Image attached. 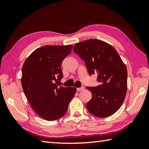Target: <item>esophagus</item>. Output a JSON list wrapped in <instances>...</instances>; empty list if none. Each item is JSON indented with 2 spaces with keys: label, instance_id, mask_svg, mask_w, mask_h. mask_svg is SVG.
<instances>
[{
  "label": "esophagus",
  "instance_id": "1",
  "mask_svg": "<svg viewBox=\"0 0 149 149\" xmlns=\"http://www.w3.org/2000/svg\"><path fill=\"white\" fill-rule=\"evenodd\" d=\"M84 88L83 86H82V87L78 88L76 89V91H77L78 92H79V91H83V90H84Z\"/></svg>",
  "mask_w": 149,
  "mask_h": 149
}]
</instances>
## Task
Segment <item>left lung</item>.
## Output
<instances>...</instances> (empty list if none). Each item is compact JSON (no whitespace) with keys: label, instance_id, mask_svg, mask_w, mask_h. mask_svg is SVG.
Here are the masks:
<instances>
[{"label":"left lung","instance_id":"left-lung-1","mask_svg":"<svg viewBox=\"0 0 149 149\" xmlns=\"http://www.w3.org/2000/svg\"><path fill=\"white\" fill-rule=\"evenodd\" d=\"M73 51L84 60L89 74H97L95 87H87L92 98L88 111L99 118L110 116L123 104L127 89V71L116 49L104 42L89 39L77 43Z\"/></svg>","mask_w":149,"mask_h":149}]
</instances>
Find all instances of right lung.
Segmentation results:
<instances>
[{
  "instance_id": "right-lung-1",
  "label": "right lung",
  "mask_w": 149,
  "mask_h": 149,
  "mask_svg": "<svg viewBox=\"0 0 149 149\" xmlns=\"http://www.w3.org/2000/svg\"><path fill=\"white\" fill-rule=\"evenodd\" d=\"M72 45H46L37 48L26 58L22 70V86L30 106L47 120L63 116L76 88L55 82L63 76L61 63L71 52Z\"/></svg>"
}]
</instances>
